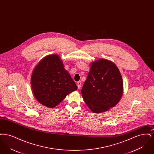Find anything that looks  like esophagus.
Wrapping results in <instances>:
<instances>
[{
  "mask_svg": "<svg viewBox=\"0 0 154 154\" xmlns=\"http://www.w3.org/2000/svg\"><path fill=\"white\" fill-rule=\"evenodd\" d=\"M77 85L78 89H80L81 88V81H79V82H77Z\"/></svg>",
  "mask_w": 154,
  "mask_h": 154,
  "instance_id": "esophagus-1",
  "label": "esophagus"
}]
</instances>
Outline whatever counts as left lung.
I'll return each mask as SVG.
<instances>
[{
	"instance_id": "1",
	"label": "left lung",
	"mask_w": 154,
	"mask_h": 154,
	"mask_svg": "<svg viewBox=\"0 0 154 154\" xmlns=\"http://www.w3.org/2000/svg\"><path fill=\"white\" fill-rule=\"evenodd\" d=\"M91 65L81 92L88 108L94 113H100L119 102L123 94V81L118 68L110 60L101 59Z\"/></svg>"
}]
</instances>
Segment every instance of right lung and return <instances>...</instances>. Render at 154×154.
<instances>
[{"instance_id":"right-lung-1","label":"right lung","mask_w":154,"mask_h":154,"mask_svg":"<svg viewBox=\"0 0 154 154\" xmlns=\"http://www.w3.org/2000/svg\"><path fill=\"white\" fill-rule=\"evenodd\" d=\"M31 87L37 100L50 108L57 106L66 95L77 89L60 57L55 54L46 56L37 65L32 74Z\"/></svg>"}]
</instances>
